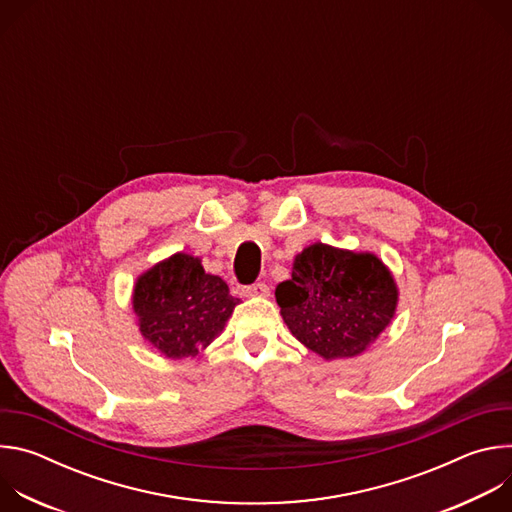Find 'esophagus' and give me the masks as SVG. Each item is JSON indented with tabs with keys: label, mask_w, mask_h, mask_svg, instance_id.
<instances>
[{
	"label": "esophagus",
	"mask_w": 512,
	"mask_h": 512,
	"mask_svg": "<svg viewBox=\"0 0 512 512\" xmlns=\"http://www.w3.org/2000/svg\"><path fill=\"white\" fill-rule=\"evenodd\" d=\"M243 296H247V298H267L269 287L261 281L253 283V285H247V287H243Z\"/></svg>",
	"instance_id": "esophagus-1"
}]
</instances>
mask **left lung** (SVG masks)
<instances>
[{
	"mask_svg": "<svg viewBox=\"0 0 512 512\" xmlns=\"http://www.w3.org/2000/svg\"><path fill=\"white\" fill-rule=\"evenodd\" d=\"M289 332L324 360L354 358L391 324L399 287L375 253L314 243L275 287Z\"/></svg>",
	"mask_w": 512,
	"mask_h": 512,
	"instance_id": "obj_1",
	"label": "left lung"
}]
</instances>
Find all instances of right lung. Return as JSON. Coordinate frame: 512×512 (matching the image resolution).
Returning a JSON list of instances; mask_svg holds the SVG:
<instances>
[{
	"instance_id": "1",
	"label": "right lung",
	"mask_w": 512,
	"mask_h": 512,
	"mask_svg": "<svg viewBox=\"0 0 512 512\" xmlns=\"http://www.w3.org/2000/svg\"><path fill=\"white\" fill-rule=\"evenodd\" d=\"M239 302L221 277L206 273L200 257L188 253H174L143 271L131 296L143 340L174 360L204 350L225 330Z\"/></svg>"
}]
</instances>
